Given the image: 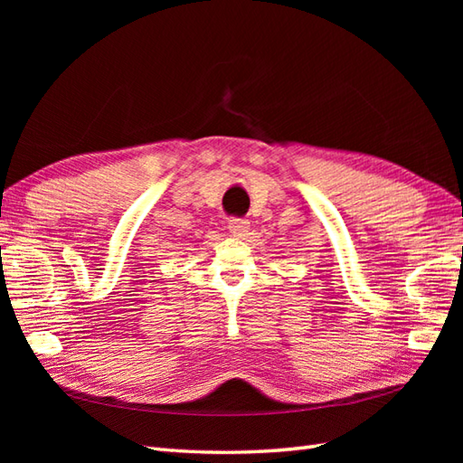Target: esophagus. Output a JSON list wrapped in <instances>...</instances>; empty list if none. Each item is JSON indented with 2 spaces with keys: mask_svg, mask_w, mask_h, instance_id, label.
Instances as JSON below:
<instances>
[{
  "mask_svg": "<svg viewBox=\"0 0 463 463\" xmlns=\"http://www.w3.org/2000/svg\"><path fill=\"white\" fill-rule=\"evenodd\" d=\"M250 229L249 219H231L229 221V231L234 234V237H247V232Z\"/></svg>",
  "mask_w": 463,
  "mask_h": 463,
  "instance_id": "34e87169",
  "label": "esophagus"
}]
</instances>
